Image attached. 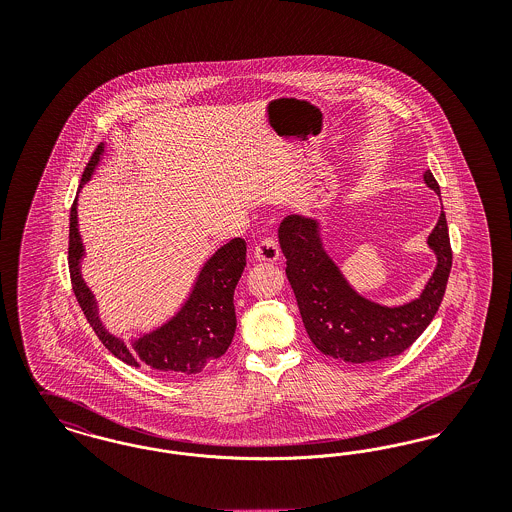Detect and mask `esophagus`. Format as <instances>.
Masks as SVG:
<instances>
[{"label": "esophagus", "instance_id": "obj_1", "mask_svg": "<svg viewBox=\"0 0 512 512\" xmlns=\"http://www.w3.org/2000/svg\"><path fill=\"white\" fill-rule=\"evenodd\" d=\"M253 257H255V261H261V263H274L280 257V247L274 240L268 238V240H263L255 245Z\"/></svg>", "mask_w": 512, "mask_h": 512}]
</instances>
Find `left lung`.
<instances>
[{"label": "left lung", "instance_id": "8db88e82", "mask_svg": "<svg viewBox=\"0 0 512 512\" xmlns=\"http://www.w3.org/2000/svg\"><path fill=\"white\" fill-rule=\"evenodd\" d=\"M424 182L439 195L432 172H424ZM278 240L309 338L324 355L353 365L395 357L413 345L438 313L453 263L447 220L441 211L426 240L436 255L432 276L413 301L388 307L349 284L324 247L322 220L290 215L280 224Z\"/></svg>", "mask_w": 512, "mask_h": 512}]
</instances>
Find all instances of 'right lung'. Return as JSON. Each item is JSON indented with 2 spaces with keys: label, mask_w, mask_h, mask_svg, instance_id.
Segmentation results:
<instances>
[{
  "label": "right lung",
  "mask_w": 512,
  "mask_h": 512,
  "mask_svg": "<svg viewBox=\"0 0 512 512\" xmlns=\"http://www.w3.org/2000/svg\"><path fill=\"white\" fill-rule=\"evenodd\" d=\"M103 153L105 142L94 151L82 174L78 192L92 180ZM84 257L86 249L78 232L76 195L69 224V270L73 292L101 343L122 363L147 366L169 376H184L201 372L230 347L236 332L234 290L245 268V242L242 238H234L222 245L203 263L188 297L172 317L128 341L111 334L99 317L96 295L82 278Z\"/></svg>",
  "instance_id": "add662e5"
}]
</instances>
